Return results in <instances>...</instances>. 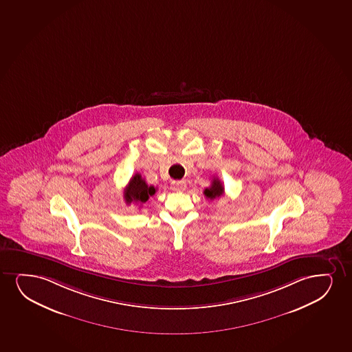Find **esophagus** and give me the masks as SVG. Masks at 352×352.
Returning <instances> with one entry per match:
<instances>
[{"label":"esophagus","mask_w":352,"mask_h":352,"mask_svg":"<svg viewBox=\"0 0 352 352\" xmlns=\"http://www.w3.org/2000/svg\"><path fill=\"white\" fill-rule=\"evenodd\" d=\"M171 187H173L174 190L183 192V190L186 189V182H184V181H173V182H171Z\"/></svg>","instance_id":"34e87169"}]
</instances>
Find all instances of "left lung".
<instances>
[{
	"instance_id": "obj_1",
	"label": "left lung",
	"mask_w": 352,
	"mask_h": 352,
	"mask_svg": "<svg viewBox=\"0 0 352 352\" xmlns=\"http://www.w3.org/2000/svg\"><path fill=\"white\" fill-rule=\"evenodd\" d=\"M204 194L210 200H214L217 197H220V196L223 195V183L220 182L219 178L214 177L210 187L206 188Z\"/></svg>"
}]
</instances>
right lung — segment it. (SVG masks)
<instances>
[{"mask_svg":"<svg viewBox=\"0 0 352 352\" xmlns=\"http://www.w3.org/2000/svg\"><path fill=\"white\" fill-rule=\"evenodd\" d=\"M155 192L156 188L148 186L140 175L135 174L129 179V184L124 190V197L127 205H142L150 199V196L155 195Z\"/></svg>","mask_w":352,"mask_h":352,"instance_id":"right-lung-1","label":"right lung"}]
</instances>
